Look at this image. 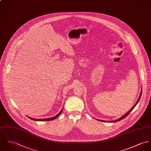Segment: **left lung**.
Segmentation results:
<instances>
[{"label":"left lung","instance_id":"obj_1","mask_svg":"<svg viewBox=\"0 0 151 151\" xmlns=\"http://www.w3.org/2000/svg\"><path fill=\"white\" fill-rule=\"evenodd\" d=\"M141 94H142V91H141V92H140V95H139V97H138V100L137 101V102H136V103L134 104V106L130 109V110H129L127 112H126L124 115H123L122 117H121L120 118H119V119H118L117 120H115V121H103V120H99V119H97L98 121H103V122H118V121H121V120H122V119H123L125 117H126L128 115H129V114L132 111V110L134 109V108L136 107V106L137 105V103H138V101H139V99H140V97H141Z\"/></svg>","mask_w":151,"mask_h":151}]
</instances>
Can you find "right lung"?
I'll return each mask as SVG.
<instances>
[{
    "instance_id": "right-lung-1",
    "label": "right lung",
    "mask_w": 151,
    "mask_h": 151,
    "mask_svg": "<svg viewBox=\"0 0 151 151\" xmlns=\"http://www.w3.org/2000/svg\"><path fill=\"white\" fill-rule=\"evenodd\" d=\"M62 110H63V109L61 110V111H60V112H59L56 116H54V117H52V118H46V119H34V118H30V117H29V116H27L29 118H30V119H31L32 120H34V121H52V120H54V119H56L60 114H61V112H62Z\"/></svg>"
}]
</instances>
